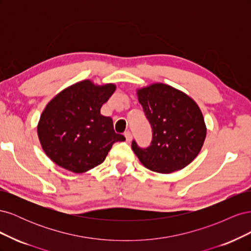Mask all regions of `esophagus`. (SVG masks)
I'll return each mask as SVG.
<instances>
[{"label":"esophagus","mask_w":251,"mask_h":251,"mask_svg":"<svg viewBox=\"0 0 251 251\" xmlns=\"http://www.w3.org/2000/svg\"><path fill=\"white\" fill-rule=\"evenodd\" d=\"M125 136H126V141L130 142V141L132 140V133H131L130 131H126V132L125 133Z\"/></svg>","instance_id":"34e87169"}]
</instances>
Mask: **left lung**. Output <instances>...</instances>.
<instances>
[{
	"mask_svg": "<svg viewBox=\"0 0 251 251\" xmlns=\"http://www.w3.org/2000/svg\"><path fill=\"white\" fill-rule=\"evenodd\" d=\"M136 91L153 130V140L144 150L133 141L134 153L147 169L156 173L184 169L198 156L206 137L199 105L184 92L162 82Z\"/></svg>",
	"mask_w": 251,
	"mask_h": 251,
	"instance_id": "obj_1",
	"label": "left lung"
}]
</instances>
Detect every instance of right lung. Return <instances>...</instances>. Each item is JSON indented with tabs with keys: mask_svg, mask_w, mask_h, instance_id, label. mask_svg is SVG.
I'll use <instances>...</instances> for the list:
<instances>
[{
	"mask_svg": "<svg viewBox=\"0 0 251 251\" xmlns=\"http://www.w3.org/2000/svg\"><path fill=\"white\" fill-rule=\"evenodd\" d=\"M114 83L97 85L85 79L65 88L47 103L37 124V136L51 161L75 174L86 173L104 161L124 135L113 120L100 114L115 92Z\"/></svg>",
	"mask_w": 251,
	"mask_h": 251,
	"instance_id": "add662e5",
	"label": "right lung"
}]
</instances>
